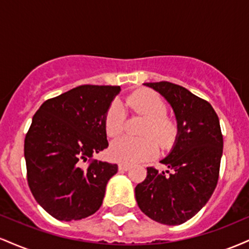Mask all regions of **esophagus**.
I'll use <instances>...</instances> for the list:
<instances>
[{"instance_id": "obj_1", "label": "esophagus", "mask_w": 249, "mask_h": 249, "mask_svg": "<svg viewBox=\"0 0 249 249\" xmlns=\"http://www.w3.org/2000/svg\"><path fill=\"white\" fill-rule=\"evenodd\" d=\"M128 168H130V165H127V164H119L118 165V170L123 171V172H124V171H127Z\"/></svg>"}]
</instances>
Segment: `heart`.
<instances>
[{"label": "heart", "instance_id": "b5f03b06", "mask_svg": "<svg viewBox=\"0 0 249 249\" xmlns=\"http://www.w3.org/2000/svg\"><path fill=\"white\" fill-rule=\"evenodd\" d=\"M127 105L137 115L147 119L142 131V138L117 139L111 144L108 154L112 160L133 164L148 160L158 153V141L162 147H171L177 141L179 125L176 118L167 115L165 99L148 89H141L127 97ZM126 113L119 102H113L105 115V132L111 138L122 134L125 127Z\"/></svg>", "mask_w": 249, "mask_h": 249}]
</instances>
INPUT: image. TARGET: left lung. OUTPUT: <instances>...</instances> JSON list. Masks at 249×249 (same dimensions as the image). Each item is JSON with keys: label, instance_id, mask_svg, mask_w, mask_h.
I'll use <instances>...</instances> for the list:
<instances>
[{"label": "left lung", "instance_id": "8db88e82", "mask_svg": "<svg viewBox=\"0 0 249 249\" xmlns=\"http://www.w3.org/2000/svg\"><path fill=\"white\" fill-rule=\"evenodd\" d=\"M144 85L170 103L179 133L170 154L160 161L168 167L167 174L147 167L146 178L134 190L137 204L154 221L181 225L206 205L218 184L224 146L219 118L210 103L180 85Z\"/></svg>", "mask_w": 249, "mask_h": 249}]
</instances>
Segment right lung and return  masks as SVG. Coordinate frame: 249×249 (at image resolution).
<instances>
[{
    "instance_id": "right-lung-1",
    "label": "right lung",
    "mask_w": 249,
    "mask_h": 249,
    "mask_svg": "<svg viewBox=\"0 0 249 249\" xmlns=\"http://www.w3.org/2000/svg\"><path fill=\"white\" fill-rule=\"evenodd\" d=\"M119 91L121 87L81 85L45 101L33 117L24 139L28 185L57 220L88 218L102 206L118 166L90 158L108 146L105 115Z\"/></svg>"
}]
</instances>
